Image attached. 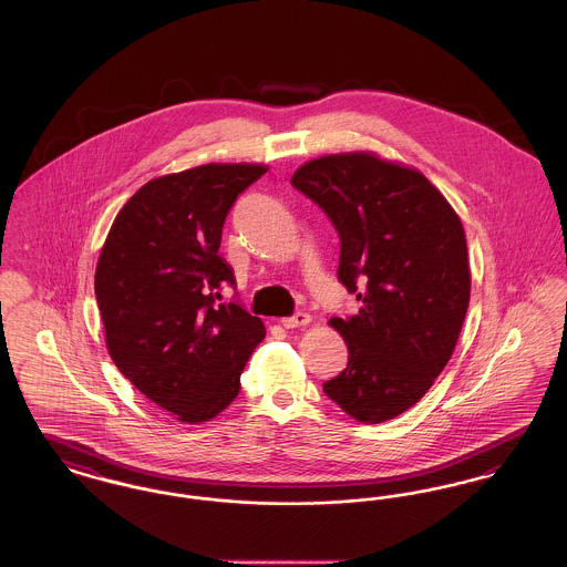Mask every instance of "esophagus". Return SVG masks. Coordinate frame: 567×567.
<instances>
[{"label":"esophagus","mask_w":567,"mask_h":567,"mask_svg":"<svg viewBox=\"0 0 567 567\" xmlns=\"http://www.w3.org/2000/svg\"><path fill=\"white\" fill-rule=\"evenodd\" d=\"M310 321L312 319H310L308 312H296L293 317H287L280 323H282V327H287V329H296V327H303V324H308Z\"/></svg>","instance_id":"34e87169"}]
</instances>
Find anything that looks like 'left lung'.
<instances>
[{
    "label": "left lung",
    "mask_w": 567,
    "mask_h": 567,
    "mask_svg": "<svg viewBox=\"0 0 567 567\" xmlns=\"http://www.w3.org/2000/svg\"><path fill=\"white\" fill-rule=\"evenodd\" d=\"M291 185L338 229V278L361 301L359 315L329 321L349 365L323 391L359 423L395 419L430 391L457 344L470 303L461 218L419 169L368 151L306 162Z\"/></svg>",
    "instance_id": "obj_1"
}]
</instances>
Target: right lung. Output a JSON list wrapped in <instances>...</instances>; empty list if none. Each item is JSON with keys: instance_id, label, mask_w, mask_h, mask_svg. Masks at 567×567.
I'll return each instance as SVG.
<instances>
[{"instance_id": "1", "label": "right lung", "mask_w": 567, "mask_h": 567, "mask_svg": "<svg viewBox=\"0 0 567 567\" xmlns=\"http://www.w3.org/2000/svg\"><path fill=\"white\" fill-rule=\"evenodd\" d=\"M261 163H206L135 190L110 227L95 268L106 347L118 372L183 423L215 419L240 393V374L266 338L240 303L218 255L236 197Z\"/></svg>"}]
</instances>
